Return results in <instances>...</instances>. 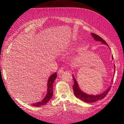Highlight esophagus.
Instances as JSON below:
<instances>
[{"label": "esophagus", "mask_w": 124, "mask_h": 124, "mask_svg": "<svg viewBox=\"0 0 124 124\" xmlns=\"http://www.w3.org/2000/svg\"><path fill=\"white\" fill-rule=\"evenodd\" d=\"M63 72V68H59L58 71V74H62V73Z\"/></svg>", "instance_id": "1"}]
</instances>
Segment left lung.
<instances>
[{
  "label": "left lung",
  "instance_id": "1",
  "mask_svg": "<svg viewBox=\"0 0 124 124\" xmlns=\"http://www.w3.org/2000/svg\"><path fill=\"white\" fill-rule=\"evenodd\" d=\"M92 36L96 41H100V42H102V44H104V45H107V46H108V44L107 42L105 41L102 38H101L99 36L97 35L95 33H92ZM112 59H113V57L112 56ZM114 68H115V66H114ZM114 72L115 73V70L114 69ZM72 77L74 80V85L73 86V92L75 96L78 98H79L80 100H82L85 102H87V103H92V102H96L98 100H101L103 99L105 97L107 96L108 94V92H109L110 89L111 87V86H110L103 93H101V94L99 95H88V94H86V93H84L83 92H82V91L80 89V87H78V84L77 83V81L76 80V78H74L73 75H72ZM113 79H112L111 82H113Z\"/></svg>",
  "mask_w": 124,
  "mask_h": 124
}]
</instances>
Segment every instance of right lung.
Masks as SVG:
<instances>
[{"mask_svg": "<svg viewBox=\"0 0 124 124\" xmlns=\"http://www.w3.org/2000/svg\"><path fill=\"white\" fill-rule=\"evenodd\" d=\"M57 77V74L55 72L50 77L48 78L47 81V93L45 97V98L40 101L37 102L35 103H32L31 105L32 106L35 107H40L46 104L53 95V83Z\"/></svg>", "mask_w": 124, "mask_h": 124, "instance_id": "add662e5", "label": "right lung"}]
</instances>
